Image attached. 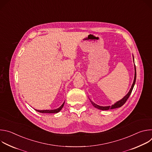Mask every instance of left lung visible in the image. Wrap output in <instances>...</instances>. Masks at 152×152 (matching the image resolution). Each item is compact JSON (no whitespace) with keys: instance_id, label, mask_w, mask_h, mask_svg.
<instances>
[{"instance_id":"1","label":"left lung","mask_w":152,"mask_h":152,"mask_svg":"<svg viewBox=\"0 0 152 152\" xmlns=\"http://www.w3.org/2000/svg\"><path fill=\"white\" fill-rule=\"evenodd\" d=\"M133 59H134V56H133ZM136 77H137V73H136V67H135V76H134V82L132 83V85L131 86V88L130 89L129 93L122 99H121L120 100L117 102L115 103H114V104H113L112 106H99L96 103H94L93 102H92L90 99V102L91 103H92V104L96 108H97V109L99 110H112V109H115V108H117V107H120L121 106H122L127 101V100L128 99V98L129 97L130 95H131L132 91V90L134 88V86L135 85V82H136Z\"/></svg>"}]
</instances>
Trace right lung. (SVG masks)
<instances>
[{"label":"right lung","mask_w":152,"mask_h":152,"mask_svg":"<svg viewBox=\"0 0 152 152\" xmlns=\"http://www.w3.org/2000/svg\"><path fill=\"white\" fill-rule=\"evenodd\" d=\"M64 103L65 102L62 103V104L59 107H58V109H56V110H35L39 112V113H58V112H59L61 109L62 108V107L64 106Z\"/></svg>","instance_id":"right-lung-1"}]
</instances>
